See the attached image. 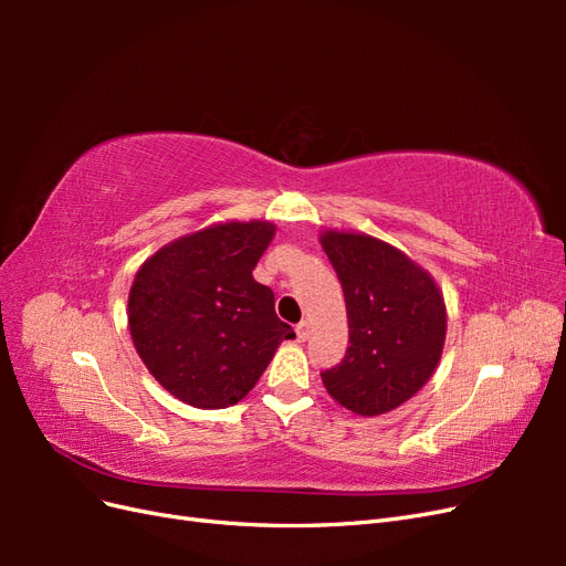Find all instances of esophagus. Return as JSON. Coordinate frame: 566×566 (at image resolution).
<instances>
[{
    "mask_svg": "<svg viewBox=\"0 0 566 566\" xmlns=\"http://www.w3.org/2000/svg\"><path fill=\"white\" fill-rule=\"evenodd\" d=\"M295 333H297V339H300V342H306V339H310V323H306V321L297 323Z\"/></svg>",
    "mask_w": 566,
    "mask_h": 566,
    "instance_id": "34e87169",
    "label": "esophagus"
}]
</instances>
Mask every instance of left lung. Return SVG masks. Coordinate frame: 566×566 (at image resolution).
<instances>
[{"label": "left lung", "instance_id": "obj_1", "mask_svg": "<svg viewBox=\"0 0 566 566\" xmlns=\"http://www.w3.org/2000/svg\"><path fill=\"white\" fill-rule=\"evenodd\" d=\"M345 293L349 347L321 373L331 397L356 416L389 413L432 378L447 339V304L434 279L378 238L323 231Z\"/></svg>", "mask_w": 566, "mask_h": 566}]
</instances>
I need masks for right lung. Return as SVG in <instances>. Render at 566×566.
Instances as JSON below:
<instances>
[{
    "instance_id": "obj_1",
    "label": "right lung",
    "mask_w": 566,
    "mask_h": 566,
    "mask_svg": "<svg viewBox=\"0 0 566 566\" xmlns=\"http://www.w3.org/2000/svg\"><path fill=\"white\" fill-rule=\"evenodd\" d=\"M271 221L212 224L160 248L136 271L127 321L142 361L172 397L227 408L262 378L295 333L273 312L271 287L252 279Z\"/></svg>"
}]
</instances>
